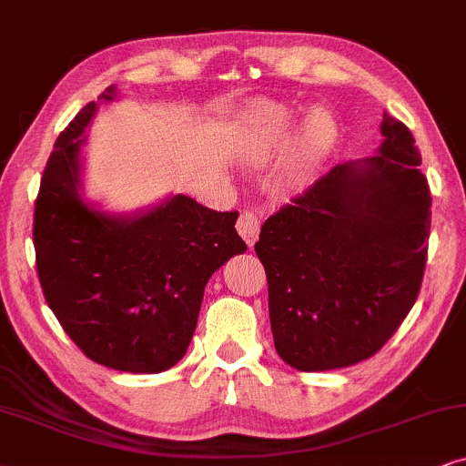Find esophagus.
Listing matches in <instances>:
<instances>
[{"label":"esophagus","mask_w":466,"mask_h":466,"mask_svg":"<svg viewBox=\"0 0 466 466\" xmlns=\"http://www.w3.org/2000/svg\"><path fill=\"white\" fill-rule=\"evenodd\" d=\"M237 229L240 237H243L247 247H253L259 237V219L253 213H249V210H245V213H240L238 217Z\"/></svg>","instance_id":"1"}]
</instances>
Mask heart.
Returning a JSON list of instances; mask_svg holds the SVG:
<instances>
[{
    "instance_id": "obj_1",
    "label": "heart",
    "mask_w": 466,
    "mask_h": 466,
    "mask_svg": "<svg viewBox=\"0 0 466 466\" xmlns=\"http://www.w3.org/2000/svg\"><path fill=\"white\" fill-rule=\"evenodd\" d=\"M339 138V121L328 108H313L298 123V110L288 104L259 99L247 110L238 140V157L249 166H266L289 147L281 183L300 187L330 153Z\"/></svg>"
}]
</instances>
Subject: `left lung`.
<instances>
[{
  "mask_svg": "<svg viewBox=\"0 0 466 466\" xmlns=\"http://www.w3.org/2000/svg\"><path fill=\"white\" fill-rule=\"evenodd\" d=\"M375 155L334 166L264 221L275 350L305 373L351 367L386 345L418 298L431 189L409 129L383 113Z\"/></svg>",
  "mask_w": 466,
  "mask_h": 466,
  "instance_id": "obj_1",
  "label": "left lung"
}]
</instances>
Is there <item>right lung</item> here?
Returning a JSON list of instances; mask_svg holds the SVG:
<instances>
[{
    "label": "right lung",
    "instance_id": "obj_1",
    "mask_svg": "<svg viewBox=\"0 0 466 466\" xmlns=\"http://www.w3.org/2000/svg\"><path fill=\"white\" fill-rule=\"evenodd\" d=\"M110 85L97 99L110 104ZM89 102L59 134L34 213L35 266L45 298L86 358L123 373H161L185 356L204 288L247 251L234 223L177 194L136 213H108L85 198Z\"/></svg>",
    "mask_w": 466,
    "mask_h": 466
}]
</instances>
